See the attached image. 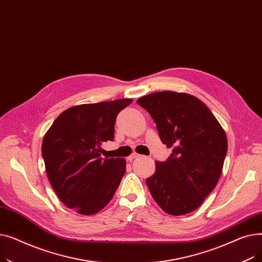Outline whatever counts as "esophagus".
Here are the masks:
<instances>
[{"label":"esophagus","instance_id":"34e87169","mask_svg":"<svg viewBox=\"0 0 262 262\" xmlns=\"http://www.w3.org/2000/svg\"><path fill=\"white\" fill-rule=\"evenodd\" d=\"M140 155L138 154V153H133L128 158H127V160H129V161H132V160H134V159H136L137 157H139Z\"/></svg>","mask_w":262,"mask_h":262}]
</instances>
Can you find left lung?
Listing matches in <instances>:
<instances>
[{
  "label": "left lung",
  "mask_w": 262,
  "mask_h": 262,
  "mask_svg": "<svg viewBox=\"0 0 262 262\" xmlns=\"http://www.w3.org/2000/svg\"><path fill=\"white\" fill-rule=\"evenodd\" d=\"M137 104L153 118L161 142L173 148L146 180L150 194L169 214L195 210L221 176L227 153L224 129L207 106L187 93L156 92Z\"/></svg>",
  "instance_id": "left-lung-1"
}]
</instances>
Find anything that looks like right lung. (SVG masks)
I'll return each mask as SVG.
<instances>
[{
    "instance_id": "right-lung-1",
    "label": "right lung",
    "mask_w": 262,
    "mask_h": 262,
    "mask_svg": "<svg viewBox=\"0 0 262 262\" xmlns=\"http://www.w3.org/2000/svg\"><path fill=\"white\" fill-rule=\"evenodd\" d=\"M133 100L82 104L64 110L46 134L42 157L59 200L76 212L101 211L115 195L126 171L124 158L102 157L113 141L118 114Z\"/></svg>"
}]
</instances>
